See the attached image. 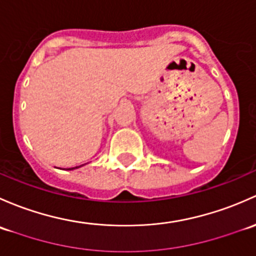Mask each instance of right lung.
Returning <instances> with one entry per match:
<instances>
[{"label": "right lung", "mask_w": 256, "mask_h": 256, "mask_svg": "<svg viewBox=\"0 0 256 256\" xmlns=\"http://www.w3.org/2000/svg\"><path fill=\"white\" fill-rule=\"evenodd\" d=\"M81 166H84V165H80V166H75V168H66V170H75V168H78Z\"/></svg>", "instance_id": "right-lung-1"}]
</instances>
